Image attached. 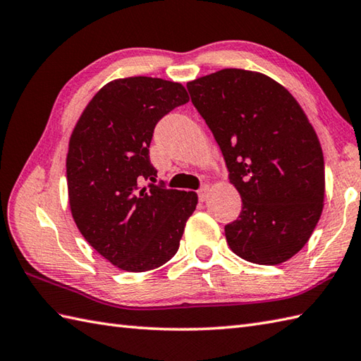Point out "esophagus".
<instances>
[{"label":"esophagus","mask_w":361,"mask_h":361,"mask_svg":"<svg viewBox=\"0 0 361 361\" xmlns=\"http://www.w3.org/2000/svg\"><path fill=\"white\" fill-rule=\"evenodd\" d=\"M208 195H210V188H208V185H204V187L199 188V191H197L199 201H207Z\"/></svg>","instance_id":"1"}]
</instances>
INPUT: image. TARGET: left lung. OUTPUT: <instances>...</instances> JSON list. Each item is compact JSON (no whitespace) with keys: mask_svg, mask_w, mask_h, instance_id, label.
<instances>
[{"mask_svg":"<svg viewBox=\"0 0 361 361\" xmlns=\"http://www.w3.org/2000/svg\"><path fill=\"white\" fill-rule=\"evenodd\" d=\"M243 199L226 238L239 258L276 266L309 241L323 212L317 133L284 86L259 72L222 69L187 83Z\"/></svg>","mask_w":361,"mask_h":361,"instance_id":"8db88e82","label":"left lung"}]
</instances>
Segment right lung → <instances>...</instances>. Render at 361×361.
<instances>
[{
    "mask_svg": "<svg viewBox=\"0 0 361 361\" xmlns=\"http://www.w3.org/2000/svg\"><path fill=\"white\" fill-rule=\"evenodd\" d=\"M188 102L180 83L153 77L109 82L87 103L66 157L71 213L103 258L126 271L164 266L196 210L195 191L156 180L149 145L157 122Z\"/></svg>",
    "mask_w": 361,
    "mask_h": 361,
    "instance_id": "1",
    "label": "right lung"
}]
</instances>
